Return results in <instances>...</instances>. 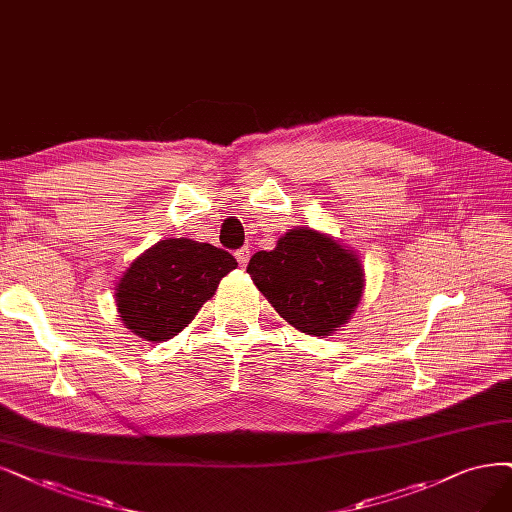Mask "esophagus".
I'll list each match as a JSON object with an SVG mask.
<instances>
[{"label":"esophagus","instance_id":"esophagus-1","mask_svg":"<svg viewBox=\"0 0 512 512\" xmlns=\"http://www.w3.org/2000/svg\"><path fill=\"white\" fill-rule=\"evenodd\" d=\"M236 259H238V266L240 268H246V263H249V259H251V249H249V246H242V249H238L236 251Z\"/></svg>","mask_w":512,"mask_h":512}]
</instances>
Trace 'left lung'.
<instances>
[{
  "instance_id": "left-lung-1",
  "label": "left lung",
  "mask_w": 512,
  "mask_h": 512,
  "mask_svg": "<svg viewBox=\"0 0 512 512\" xmlns=\"http://www.w3.org/2000/svg\"><path fill=\"white\" fill-rule=\"evenodd\" d=\"M246 272L274 310L308 335L346 325L365 285L358 257L308 227L287 232L274 251L255 253Z\"/></svg>"
}]
</instances>
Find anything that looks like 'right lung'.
I'll return each instance as SVG.
<instances>
[{
  "mask_svg": "<svg viewBox=\"0 0 512 512\" xmlns=\"http://www.w3.org/2000/svg\"><path fill=\"white\" fill-rule=\"evenodd\" d=\"M238 266L213 244L168 238L132 261L116 289L126 329L147 342H166L189 325L219 280Z\"/></svg>",
  "mask_w": 512,
  "mask_h": 512,
  "instance_id": "obj_1",
  "label": "right lung"
}]
</instances>
